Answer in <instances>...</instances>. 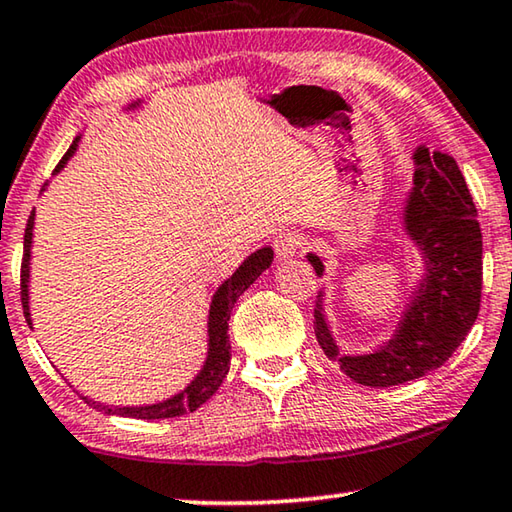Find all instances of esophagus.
Wrapping results in <instances>:
<instances>
[{"label": "esophagus", "instance_id": "34e87169", "mask_svg": "<svg viewBox=\"0 0 512 512\" xmlns=\"http://www.w3.org/2000/svg\"><path fill=\"white\" fill-rule=\"evenodd\" d=\"M304 247V236L292 229H283L274 236V251L279 258H292Z\"/></svg>", "mask_w": 512, "mask_h": 512}]
</instances>
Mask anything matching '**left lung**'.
Instances as JSON below:
<instances>
[{"label": "left lung", "mask_w": 512, "mask_h": 512, "mask_svg": "<svg viewBox=\"0 0 512 512\" xmlns=\"http://www.w3.org/2000/svg\"><path fill=\"white\" fill-rule=\"evenodd\" d=\"M413 188L406 195L401 226L420 251L424 274L401 313L390 340L365 354H342L324 315V288L317 292L315 338L351 381L370 388H390L445 365L472 329L481 306L483 238L476 206L454 156L413 154ZM317 276L324 258L308 251Z\"/></svg>", "instance_id": "obj_1"}]
</instances>
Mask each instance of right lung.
Segmentation results:
<instances>
[{
  "label": "right lung",
  "instance_id": "1",
  "mask_svg": "<svg viewBox=\"0 0 512 512\" xmlns=\"http://www.w3.org/2000/svg\"><path fill=\"white\" fill-rule=\"evenodd\" d=\"M81 133L72 140L70 149H67L63 161L56 165L54 174H58L67 165V161L74 156L79 149ZM45 190V188H43ZM36 220V211L31 213L27 222V231H24V256H22V308L24 317H27V324L31 326V311H29V276H31V247H33V222ZM274 261L272 247H261L256 249L254 254L245 258V263L233 272L229 279H226L220 288L215 290L211 299V308H208V351L206 360L201 365L195 379H192L186 388L177 395L167 397L163 401H156V404H142V406H108L102 401L83 397L88 406L104 410L108 415H120V417H136V420H165V417H179L192 413L201 404H206L211 399L217 388H220L222 381L226 379L231 367V345H229V317L231 308L236 304V299L245 292L251 283H254L258 276H261L267 267ZM33 329V326H31Z\"/></svg>",
  "mask_w": 512,
  "mask_h": 512
}]
</instances>
